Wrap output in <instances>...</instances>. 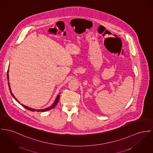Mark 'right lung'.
Segmentation results:
<instances>
[{"instance_id":"add662e5","label":"right lung","mask_w":153,"mask_h":153,"mask_svg":"<svg viewBox=\"0 0 153 153\" xmlns=\"http://www.w3.org/2000/svg\"><path fill=\"white\" fill-rule=\"evenodd\" d=\"M7 80H8V85H9V89H10V92L11 96L13 97V98H14V99L17 102H18L19 103H20V102H19V100H18L16 98V97L14 96V94H13V93L11 92V90L10 85V83H9V68H8V70H7ZM59 99H60V94H58V95H57V97H56V100H55V101L54 102V103L51 105V106H50V107H47V108H43V109L36 110V109H34V108H30V107H28V106L24 105H23L22 104H21V105H22L24 107H25V108H27V110H30L31 111H37V112H43V111H49V110H50L53 109V108H54V107H56V105L57 104V103H58V102H59Z\"/></svg>"}]
</instances>
